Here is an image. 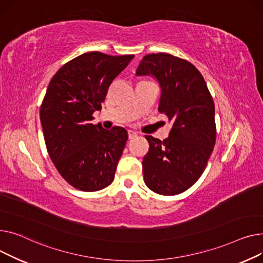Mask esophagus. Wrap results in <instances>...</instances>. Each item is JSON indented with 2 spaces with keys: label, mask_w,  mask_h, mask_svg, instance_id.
I'll list each match as a JSON object with an SVG mask.
<instances>
[{
  "label": "esophagus",
  "mask_w": 263,
  "mask_h": 263,
  "mask_svg": "<svg viewBox=\"0 0 263 263\" xmlns=\"http://www.w3.org/2000/svg\"><path fill=\"white\" fill-rule=\"evenodd\" d=\"M137 135H138V134H137L136 132H134V130H130V129L128 130V138H129V139H133V138L137 137Z\"/></svg>",
  "instance_id": "obj_1"
}]
</instances>
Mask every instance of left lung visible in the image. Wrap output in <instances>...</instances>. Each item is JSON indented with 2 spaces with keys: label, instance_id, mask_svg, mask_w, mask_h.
<instances>
[{
  "label": "left lung",
  "instance_id": "1",
  "mask_svg": "<svg viewBox=\"0 0 263 263\" xmlns=\"http://www.w3.org/2000/svg\"><path fill=\"white\" fill-rule=\"evenodd\" d=\"M136 73L158 81V111L172 123L163 141L145 136L149 148L142 161L144 182L158 194L182 193L203 174L215 144L212 97L200 72L171 54L145 55Z\"/></svg>",
  "mask_w": 263,
  "mask_h": 263
}]
</instances>
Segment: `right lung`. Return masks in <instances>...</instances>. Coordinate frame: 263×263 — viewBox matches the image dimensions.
<instances>
[{
  "label": "right lung",
  "mask_w": 263,
  "mask_h": 263,
  "mask_svg": "<svg viewBox=\"0 0 263 263\" xmlns=\"http://www.w3.org/2000/svg\"><path fill=\"white\" fill-rule=\"evenodd\" d=\"M134 57L85 53L61 67L46 89L40 107L46 149L59 174L76 189L99 191L115 179L127 132L120 126L106 130L91 121Z\"/></svg>",
  "instance_id": "right-lung-1"
}]
</instances>
